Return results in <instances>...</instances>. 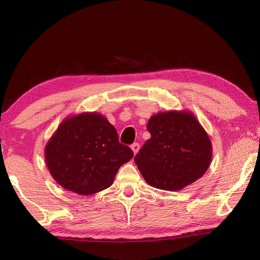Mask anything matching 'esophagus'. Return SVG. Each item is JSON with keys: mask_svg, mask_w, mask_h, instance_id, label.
Returning <instances> with one entry per match:
<instances>
[{"mask_svg": "<svg viewBox=\"0 0 260 260\" xmlns=\"http://www.w3.org/2000/svg\"><path fill=\"white\" fill-rule=\"evenodd\" d=\"M132 150H133V152H134V154H136L137 152L140 151V144L139 143H134V144H132Z\"/></svg>", "mask_w": 260, "mask_h": 260, "instance_id": "obj_1", "label": "esophagus"}]
</instances>
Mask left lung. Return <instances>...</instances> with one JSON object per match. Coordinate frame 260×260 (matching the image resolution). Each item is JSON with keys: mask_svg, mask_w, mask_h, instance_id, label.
I'll use <instances>...</instances> for the list:
<instances>
[{"mask_svg": "<svg viewBox=\"0 0 260 260\" xmlns=\"http://www.w3.org/2000/svg\"><path fill=\"white\" fill-rule=\"evenodd\" d=\"M151 139L135 156L143 178L151 186L179 191L207 172L212 158L209 135L189 110H169L151 116Z\"/></svg>", "mask_w": 260, "mask_h": 260, "instance_id": "obj_1", "label": "left lung"}]
</instances>
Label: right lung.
I'll return each instance as SVG.
<instances>
[{
  "instance_id": "add662e5",
  "label": "right lung",
  "mask_w": 260,
  "mask_h": 260,
  "mask_svg": "<svg viewBox=\"0 0 260 260\" xmlns=\"http://www.w3.org/2000/svg\"><path fill=\"white\" fill-rule=\"evenodd\" d=\"M133 156V151L119 143L115 127L96 112L64 118L45 148L54 181L81 196L109 187L119 168Z\"/></svg>"
}]
</instances>
